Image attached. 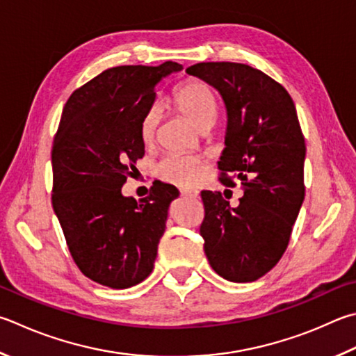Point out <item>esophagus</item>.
Wrapping results in <instances>:
<instances>
[{"instance_id":"esophagus-1","label":"esophagus","mask_w":356,"mask_h":356,"mask_svg":"<svg viewBox=\"0 0 356 356\" xmlns=\"http://www.w3.org/2000/svg\"><path fill=\"white\" fill-rule=\"evenodd\" d=\"M180 195H182L184 197H197L199 196V191L197 190L184 188V190H180Z\"/></svg>"}]
</instances>
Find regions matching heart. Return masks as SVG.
Here are the masks:
<instances>
[{
	"mask_svg": "<svg viewBox=\"0 0 356 356\" xmlns=\"http://www.w3.org/2000/svg\"><path fill=\"white\" fill-rule=\"evenodd\" d=\"M172 102L177 111L199 131L210 129L218 118V102L211 88L202 81H188L180 86L172 95ZM160 121V108L152 104L140 121V137L143 143H151L156 137ZM159 176L179 186H190L197 182L202 172V161L191 156L170 154L160 160Z\"/></svg>",
	"mask_w": 356,
	"mask_h": 356,
	"instance_id": "heart-1",
	"label": "heart"
}]
</instances>
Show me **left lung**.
<instances>
[{"instance_id": "obj_1", "label": "left lung", "mask_w": 356, "mask_h": 356, "mask_svg": "<svg viewBox=\"0 0 356 356\" xmlns=\"http://www.w3.org/2000/svg\"><path fill=\"white\" fill-rule=\"evenodd\" d=\"M186 73L209 82L227 108L219 182H241L244 196L230 207L219 191H202L200 224L210 266L225 280L255 282L288 248L305 197V138L296 106L282 83L235 62H202Z\"/></svg>"}]
</instances>
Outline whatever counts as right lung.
Returning <instances> with one entry per match:
<instances>
[{
    "label": "right lung",
    "instance_id": "add662e5",
    "mask_svg": "<svg viewBox=\"0 0 356 356\" xmlns=\"http://www.w3.org/2000/svg\"><path fill=\"white\" fill-rule=\"evenodd\" d=\"M182 65L113 67L76 88L53 141V209L81 273L113 289L152 273L176 186L156 184L149 196L124 197L121 186L145 156L141 116L156 87Z\"/></svg>",
    "mask_w": 356,
    "mask_h": 356
}]
</instances>
